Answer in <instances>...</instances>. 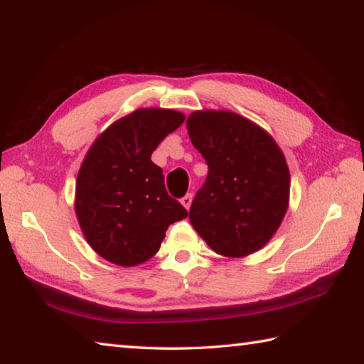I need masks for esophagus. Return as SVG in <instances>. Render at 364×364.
<instances>
[{"mask_svg": "<svg viewBox=\"0 0 364 364\" xmlns=\"http://www.w3.org/2000/svg\"><path fill=\"white\" fill-rule=\"evenodd\" d=\"M181 203H183V207L186 208V210H189L191 208V203H193V194H186L181 199Z\"/></svg>", "mask_w": 364, "mask_h": 364, "instance_id": "34e87169", "label": "esophagus"}]
</instances>
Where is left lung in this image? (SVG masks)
Segmentation results:
<instances>
[{
  "label": "left lung",
  "mask_w": 364,
  "mask_h": 364,
  "mask_svg": "<svg viewBox=\"0 0 364 364\" xmlns=\"http://www.w3.org/2000/svg\"><path fill=\"white\" fill-rule=\"evenodd\" d=\"M186 129L208 165L207 180L191 205V224L218 255L256 253L287 215L285 154L267 130L234 111H193Z\"/></svg>",
  "instance_id": "left-lung-1"
}]
</instances>
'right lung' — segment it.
I'll return each mask as SVG.
<instances>
[{
  "mask_svg": "<svg viewBox=\"0 0 364 364\" xmlns=\"http://www.w3.org/2000/svg\"><path fill=\"white\" fill-rule=\"evenodd\" d=\"M165 108H138L92 143L76 178L75 211L84 239L103 259L134 267L161 248L170 224L188 216L167 194L153 151L184 121Z\"/></svg>",
  "mask_w": 364,
  "mask_h": 364,
  "instance_id": "1",
  "label": "right lung"
}]
</instances>
